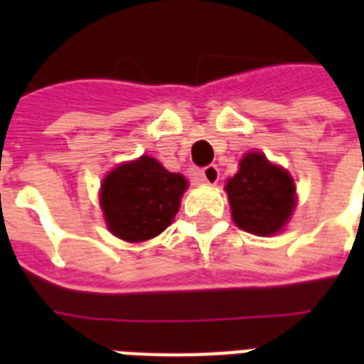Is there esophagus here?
Segmentation results:
<instances>
[{
    "instance_id": "obj_1",
    "label": "esophagus",
    "mask_w": 364,
    "mask_h": 364,
    "mask_svg": "<svg viewBox=\"0 0 364 364\" xmlns=\"http://www.w3.org/2000/svg\"><path fill=\"white\" fill-rule=\"evenodd\" d=\"M202 179H204L208 185H215L219 181V168L215 164L205 166L204 170H202Z\"/></svg>"
}]
</instances>
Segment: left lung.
Wrapping results in <instances>:
<instances>
[{"label": "left lung", "instance_id": "obj_1", "mask_svg": "<svg viewBox=\"0 0 364 364\" xmlns=\"http://www.w3.org/2000/svg\"><path fill=\"white\" fill-rule=\"evenodd\" d=\"M225 188L234 223L257 236L282 230L294 210L293 177L260 153L245 154Z\"/></svg>", "mask_w": 364, "mask_h": 364}]
</instances>
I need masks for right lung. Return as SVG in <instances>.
<instances>
[{
  "mask_svg": "<svg viewBox=\"0 0 364 364\" xmlns=\"http://www.w3.org/2000/svg\"><path fill=\"white\" fill-rule=\"evenodd\" d=\"M187 188L185 177L151 156L119 166L102 185L107 227L126 242H145L170 227Z\"/></svg>",
  "mask_w": 364,
  "mask_h": 364,
  "instance_id": "add662e5",
  "label": "right lung"
}]
</instances>
